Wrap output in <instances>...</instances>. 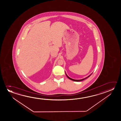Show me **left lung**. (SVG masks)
Segmentation results:
<instances>
[{
	"label": "left lung",
	"instance_id": "obj_1",
	"mask_svg": "<svg viewBox=\"0 0 121 121\" xmlns=\"http://www.w3.org/2000/svg\"><path fill=\"white\" fill-rule=\"evenodd\" d=\"M66 75L67 76V77H68V78H69L70 79H71V80L73 81H75V82H80V81H82L84 80L85 79H86L87 78H88V77H90V76L91 75H90V76H89L88 77H87L86 78H85V79H80V80H76V79H71V78H70L69 77H68V76L66 75Z\"/></svg>",
	"mask_w": 121,
	"mask_h": 121
}]
</instances>
